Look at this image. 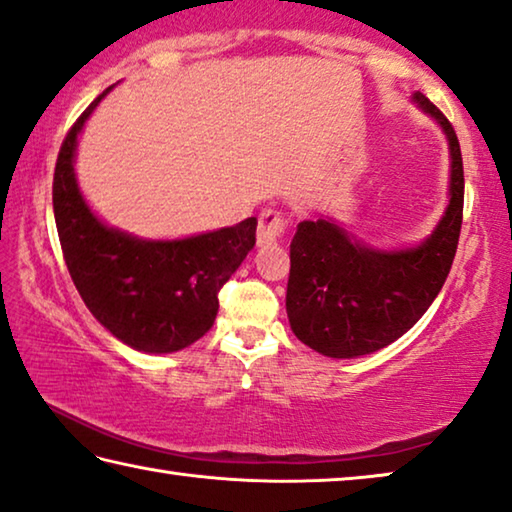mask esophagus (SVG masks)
Wrapping results in <instances>:
<instances>
[{
	"instance_id": "34e87169",
	"label": "esophagus",
	"mask_w": 512,
	"mask_h": 512,
	"mask_svg": "<svg viewBox=\"0 0 512 512\" xmlns=\"http://www.w3.org/2000/svg\"><path fill=\"white\" fill-rule=\"evenodd\" d=\"M287 230V218L275 209H264L257 223V246H273Z\"/></svg>"
}]
</instances>
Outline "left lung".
Here are the masks:
<instances>
[{
	"mask_svg": "<svg viewBox=\"0 0 512 512\" xmlns=\"http://www.w3.org/2000/svg\"><path fill=\"white\" fill-rule=\"evenodd\" d=\"M412 102L449 141V205L419 246L378 250L332 218L298 223L291 241L287 316L294 335L328 358H360L405 335L440 294L456 257L465 175L458 136L419 91Z\"/></svg>",
	"mask_w": 512,
	"mask_h": 512,
	"instance_id": "left-lung-1",
	"label": "left lung"
}]
</instances>
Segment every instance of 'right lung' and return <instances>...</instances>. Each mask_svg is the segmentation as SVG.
<instances>
[{"mask_svg": "<svg viewBox=\"0 0 512 512\" xmlns=\"http://www.w3.org/2000/svg\"><path fill=\"white\" fill-rule=\"evenodd\" d=\"M97 95L66 136L54 168L56 230L70 278L97 321L141 353H175L214 326L218 291L255 246L257 218L184 239H141L109 227L81 196L77 139Z\"/></svg>", "mask_w": 512, "mask_h": 512, "instance_id": "right-lung-1", "label": "right lung"}]
</instances>
